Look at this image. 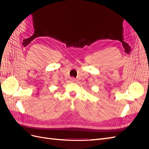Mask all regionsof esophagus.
Listing matches in <instances>:
<instances>
[{
    "mask_svg": "<svg viewBox=\"0 0 149 149\" xmlns=\"http://www.w3.org/2000/svg\"><path fill=\"white\" fill-rule=\"evenodd\" d=\"M71 81L72 82H74V81H75V79L73 78H71Z\"/></svg>",
    "mask_w": 149,
    "mask_h": 149,
    "instance_id": "34e87169",
    "label": "esophagus"
}]
</instances>
